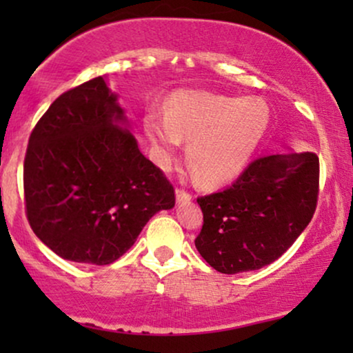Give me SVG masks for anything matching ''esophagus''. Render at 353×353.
<instances>
[{"label": "esophagus", "instance_id": "obj_1", "mask_svg": "<svg viewBox=\"0 0 353 353\" xmlns=\"http://www.w3.org/2000/svg\"><path fill=\"white\" fill-rule=\"evenodd\" d=\"M190 199H192V194L188 192V190H184V189H179V188L176 189V201L177 202H188Z\"/></svg>", "mask_w": 353, "mask_h": 353}]
</instances>
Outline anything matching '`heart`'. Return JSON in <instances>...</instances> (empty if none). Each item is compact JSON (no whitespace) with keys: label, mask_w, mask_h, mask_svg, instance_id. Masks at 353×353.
Instances as JSON below:
<instances>
[{"label":"heart","mask_w":353,"mask_h":353,"mask_svg":"<svg viewBox=\"0 0 353 353\" xmlns=\"http://www.w3.org/2000/svg\"><path fill=\"white\" fill-rule=\"evenodd\" d=\"M270 121L262 98H230L210 92H177L164 117H145V132L161 168H168L181 141L188 143V163L202 184L232 181L244 171Z\"/></svg>","instance_id":"1"}]
</instances>
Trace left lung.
<instances>
[{
    "instance_id": "8db88e82",
    "label": "left lung",
    "mask_w": 353,
    "mask_h": 353,
    "mask_svg": "<svg viewBox=\"0 0 353 353\" xmlns=\"http://www.w3.org/2000/svg\"><path fill=\"white\" fill-rule=\"evenodd\" d=\"M317 197V154L259 157L230 188L197 199L204 224L194 242L217 272L257 270L277 261L301 236Z\"/></svg>"
}]
</instances>
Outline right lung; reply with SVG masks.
Instances as JSON below:
<instances>
[{"instance_id": "right-lung-1", "label": "right lung", "mask_w": 353, "mask_h": 353, "mask_svg": "<svg viewBox=\"0 0 353 353\" xmlns=\"http://www.w3.org/2000/svg\"><path fill=\"white\" fill-rule=\"evenodd\" d=\"M128 125L98 76L63 92L31 132L23 169L28 222L66 261L112 264L154 214L176 204L172 184Z\"/></svg>"}]
</instances>
